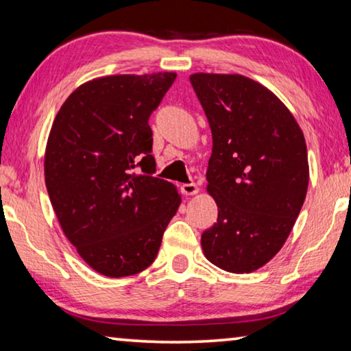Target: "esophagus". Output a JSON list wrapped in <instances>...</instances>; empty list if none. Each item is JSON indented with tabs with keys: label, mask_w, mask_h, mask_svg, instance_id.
Here are the masks:
<instances>
[{
	"label": "esophagus",
	"mask_w": 351,
	"mask_h": 351,
	"mask_svg": "<svg viewBox=\"0 0 351 351\" xmlns=\"http://www.w3.org/2000/svg\"><path fill=\"white\" fill-rule=\"evenodd\" d=\"M181 193L186 197H191V195H195L198 193V186L195 182H189V184H181Z\"/></svg>",
	"instance_id": "34e87169"
}]
</instances>
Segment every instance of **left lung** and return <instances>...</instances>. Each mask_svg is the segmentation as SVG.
<instances>
[{"label": "left lung", "instance_id": "1", "mask_svg": "<svg viewBox=\"0 0 351 351\" xmlns=\"http://www.w3.org/2000/svg\"><path fill=\"white\" fill-rule=\"evenodd\" d=\"M191 82L213 132L206 191L217 223L202 234L206 259L252 274L280 252L309 182L304 136L291 110L242 75L193 73Z\"/></svg>", "mask_w": 351, "mask_h": 351}]
</instances>
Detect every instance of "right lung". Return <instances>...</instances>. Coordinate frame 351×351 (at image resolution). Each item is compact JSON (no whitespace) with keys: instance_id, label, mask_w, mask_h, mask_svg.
Masks as SVG:
<instances>
[{"instance_id":"obj_1","label":"right lung","mask_w":351,"mask_h":351,"mask_svg":"<svg viewBox=\"0 0 351 351\" xmlns=\"http://www.w3.org/2000/svg\"><path fill=\"white\" fill-rule=\"evenodd\" d=\"M175 77H95L54 117L43 162L49 202L65 237L99 275L130 276L152 265L181 204L176 186L153 176L148 125Z\"/></svg>"}]
</instances>
